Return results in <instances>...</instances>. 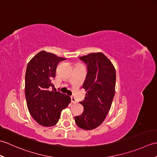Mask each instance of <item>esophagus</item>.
<instances>
[{"label":"esophagus","instance_id":"obj_1","mask_svg":"<svg viewBox=\"0 0 157 157\" xmlns=\"http://www.w3.org/2000/svg\"><path fill=\"white\" fill-rule=\"evenodd\" d=\"M71 102L73 103H78V101H77V100L75 98V97H73V96H71Z\"/></svg>","mask_w":157,"mask_h":157}]
</instances>
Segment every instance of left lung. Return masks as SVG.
Wrapping results in <instances>:
<instances>
[{
    "label": "left lung",
    "mask_w": 157,
    "mask_h": 157,
    "mask_svg": "<svg viewBox=\"0 0 157 157\" xmlns=\"http://www.w3.org/2000/svg\"><path fill=\"white\" fill-rule=\"evenodd\" d=\"M79 59L87 65L88 73L82 88L87 92L79 102L84 106L82 114L75 117L79 128L91 130L104 121L115 93L116 72L111 61L102 52L90 53Z\"/></svg>",
    "instance_id": "8db88e82"
}]
</instances>
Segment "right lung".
Masks as SVG:
<instances>
[{
    "instance_id": "obj_1",
    "label": "right lung",
    "mask_w": 157,
    "mask_h": 157,
    "mask_svg": "<svg viewBox=\"0 0 157 157\" xmlns=\"http://www.w3.org/2000/svg\"><path fill=\"white\" fill-rule=\"evenodd\" d=\"M65 60L51 52H39L28 63L25 77V95L28 111L40 125L51 127L59 121L63 109L67 108L71 98L54 88L58 63Z\"/></svg>"
}]
</instances>
